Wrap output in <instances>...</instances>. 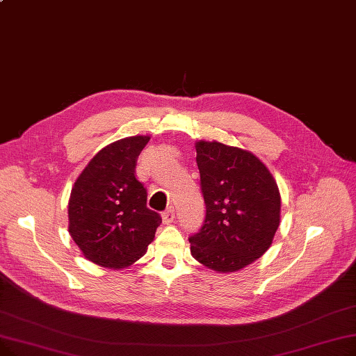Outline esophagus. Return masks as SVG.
I'll use <instances>...</instances> for the list:
<instances>
[{
    "label": "esophagus",
    "instance_id": "esophagus-1",
    "mask_svg": "<svg viewBox=\"0 0 356 356\" xmlns=\"http://www.w3.org/2000/svg\"><path fill=\"white\" fill-rule=\"evenodd\" d=\"M163 222L164 224H172L175 221V208L168 207L164 212H163Z\"/></svg>",
    "mask_w": 356,
    "mask_h": 356
}]
</instances>
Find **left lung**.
I'll return each mask as SVG.
<instances>
[{
	"label": "left lung",
	"mask_w": 356,
	"mask_h": 356,
	"mask_svg": "<svg viewBox=\"0 0 356 356\" xmlns=\"http://www.w3.org/2000/svg\"><path fill=\"white\" fill-rule=\"evenodd\" d=\"M196 163L207 215L189 237L204 266L236 272L265 254L281 221L277 184L254 154L216 141L196 143Z\"/></svg>",
	"instance_id": "8db88e82"
}]
</instances>
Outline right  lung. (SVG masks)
Masks as SVG:
<instances>
[{"label":"right lung","instance_id":"obj_1","mask_svg":"<svg viewBox=\"0 0 356 356\" xmlns=\"http://www.w3.org/2000/svg\"><path fill=\"white\" fill-rule=\"evenodd\" d=\"M149 136L136 135L100 149L75 180L68 202V231L84 257L123 269L143 257L161 216L147 208V191L135 177Z\"/></svg>","mask_w":356,"mask_h":356}]
</instances>
